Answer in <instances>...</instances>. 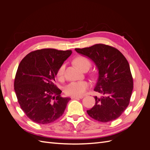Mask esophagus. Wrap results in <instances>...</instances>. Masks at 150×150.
Instances as JSON below:
<instances>
[{
    "label": "esophagus",
    "mask_w": 150,
    "mask_h": 150,
    "mask_svg": "<svg viewBox=\"0 0 150 150\" xmlns=\"http://www.w3.org/2000/svg\"><path fill=\"white\" fill-rule=\"evenodd\" d=\"M83 96H71V99H82Z\"/></svg>",
    "instance_id": "34e87169"
}]
</instances>
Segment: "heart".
Returning <instances> with one entry per match:
<instances>
[{
  "label": "heart",
  "instance_id": "obj_1",
  "mask_svg": "<svg viewBox=\"0 0 150 150\" xmlns=\"http://www.w3.org/2000/svg\"><path fill=\"white\" fill-rule=\"evenodd\" d=\"M76 65L82 70L86 66L90 67L91 62L87 57L84 56H78L74 59ZM66 66L61 65L57 71V76L59 79H62L64 77ZM90 86L88 81H74L66 85L64 88V93L67 96H81L86 93Z\"/></svg>",
  "mask_w": 150,
  "mask_h": 150
}]
</instances>
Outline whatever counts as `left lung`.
<instances>
[{"mask_svg":"<svg viewBox=\"0 0 150 150\" xmlns=\"http://www.w3.org/2000/svg\"><path fill=\"white\" fill-rule=\"evenodd\" d=\"M75 50L91 59L98 70L94 91L103 96L94 97L96 103L88 114L102 122L117 119L128 107L133 89L128 61L117 49L103 44Z\"/></svg>","mask_w":150,"mask_h":150,"instance_id":"left-lung-1","label":"left lung"}]
</instances>
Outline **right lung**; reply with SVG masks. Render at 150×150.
<instances>
[{
	"mask_svg": "<svg viewBox=\"0 0 150 150\" xmlns=\"http://www.w3.org/2000/svg\"><path fill=\"white\" fill-rule=\"evenodd\" d=\"M71 54V50L42 49L29 53L20 62L14 90L21 109L36 123H51L64 113L71 99L61 96L54 82L58 69Z\"/></svg>",
	"mask_w": 150,
	"mask_h": 150,
	"instance_id": "obj_1",
	"label": "right lung"
}]
</instances>
